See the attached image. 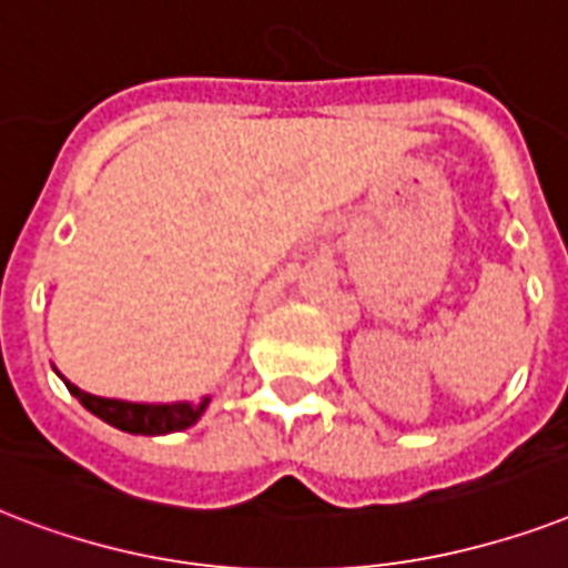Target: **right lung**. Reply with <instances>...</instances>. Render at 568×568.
Masks as SVG:
<instances>
[{
    "label": "right lung",
    "instance_id": "obj_1",
    "mask_svg": "<svg viewBox=\"0 0 568 568\" xmlns=\"http://www.w3.org/2000/svg\"><path fill=\"white\" fill-rule=\"evenodd\" d=\"M64 379V376H61ZM68 390L82 403V406L97 415L105 424H112L115 429L133 435H165V433H180L204 415V408L210 406V397L201 403H126V399H109V397H94L77 388L73 382L64 379Z\"/></svg>",
    "mask_w": 568,
    "mask_h": 568
}]
</instances>
